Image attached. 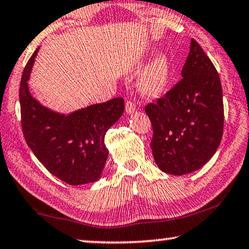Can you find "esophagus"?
Returning <instances> with one entry per match:
<instances>
[{
    "label": "esophagus",
    "mask_w": 249,
    "mask_h": 249,
    "mask_svg": "<svg viewBox=\"0 0 249 249\" xmlns=\"http://www.w3.org/2000/svg\"><path fill=\"white\" fill-rule=\"evenodd\" d=\"M136 111V104L132 102V101H127L125 102V112H127L128 114H131Z\"/></svg>",
    "instance_id": "34e87169"
}]
</instances>
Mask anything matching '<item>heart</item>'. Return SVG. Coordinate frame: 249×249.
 Returning a JSON list of instances; mask_svg holds the SVG:
<instances>
[{
	"mask_svg": "<svg viewBox=\"0 0 249 249\" xmlns=\"http://www.w3.org/2000/svg\"><path fill=\"white\" fill-rule=\"evenodd\" d=\"M171 80V63L166 53H160L140 75L138 86L143 95L156 98L163 94Z\"/></svg>",
	"mask_w": 249,
	"mask_h": 249,
	"instance_id": "b5f03b06",
	"label": "heart"
}]
</instances>
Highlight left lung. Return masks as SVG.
Returning <instances> with one entry per match:
<instances>
[{
    "mask_svg": "<svg viewBox=\"0 0 249 249\" xmlns=\"http://www.w3.org/2000/svg\"><path fill=\"white\" fill-rule=\"evenodd\" d=\"M153 125L150 147L160 171L172 175L207 164L223 132L222 88L218 71L192 39L181 81L145 107Z\"/></svg>",
    "mask_w": 249,
    "mask_h": 249,
    "instance_id": "1",
    "label": "left lung"
}]
</instances>
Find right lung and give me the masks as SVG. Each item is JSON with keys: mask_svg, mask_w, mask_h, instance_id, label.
<instances>
[{"mask_svg": "<svg viewBox=\"0 0 249 249\" xmlns=\"http://www.w3.org/2000/svg\"><path fill=\"white\" fill-rule=\"evenodd\" d=\"M39 48L21 77L19 99L24 139L38 160L70 185L93 183L101 178L107 151L104 137L122 116L124 101L114 98L65 116L42 107L32 98L28 80Z\"/></svg>", "mask_w": 249, "mask_h": 249, "instance_id": "obj_1", "label": "right lung"}]
</instances>
